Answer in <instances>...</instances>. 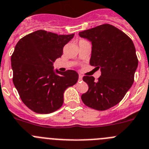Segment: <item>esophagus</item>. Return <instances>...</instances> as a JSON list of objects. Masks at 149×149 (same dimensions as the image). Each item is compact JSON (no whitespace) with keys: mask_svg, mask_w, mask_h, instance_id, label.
Masks as SVG:
<instances>
[{"mask_svg":"<svg viewBox=\"0 0 149 149\" xmlns=\"http://www.w3.org/2000/svg\"><path fill=\"white\" fill-rule=\"evenodd\" d=\"M79 81H82V76H81V75H79Z\"/></svg>","mask_w":149,"mask_h":149,"instance_id":"34e87169","label":"esophagus"}]
</instances>
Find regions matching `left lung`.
I'll return each instance as SVG.
<instances>
[{
	"mask_svg": "<svg viewBox=\"0 0 149 149\" xmlns=\"http://www.w3.org/2000/svg\"><path fill=\"white\" fill-rule=\"evenodd\" d=\"M79 35L91 42L90 64L101 70L96 81L93 76L83 77L89 88L81 95V100L93 109H109L123 100L134 82L138 59L133 41L120 29L108 24L80 32Z\"/></svg>",
	"mask_w": 149,
	"mask_h": 149,
	"instance_id": "8db88e82",
	"label": "left lung"
}]
</instances>
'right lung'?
Listing matches in <instances>:
<instances>
[{"label": "right lung", "instance_id": "1", "mask_svg": "<svg viewBox=\"0 0 149 149\" xmlns=\"http://www.w3.org/2000/svg\"><path fill=\"white\" fill-rule=\"evenodd\" d=\"M74 34L37 30L19 40L11 57L13 81L21 100L38 113H50L64 102V92L77 82L75 70H54L53 62Z\"/></svg>", "mask_w": 149, "mask_h": 149}]
</instances>
